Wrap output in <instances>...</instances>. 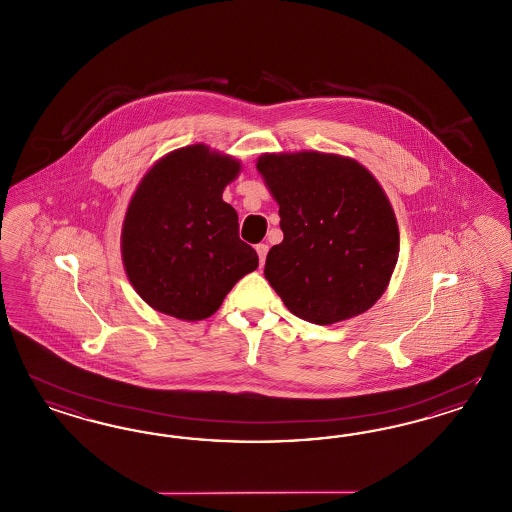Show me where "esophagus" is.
Wrapping results in <instances>:
<instances>
[{"instance_id":"esophagus-1","label":"esophagus","mask_w":512,"mask_h":512,"mask_svg":"<svg viewBox=\"0 0 512 512\" xmlns=\"http://www.w3.org/2000/svg\"><path fill=\"white\" fill-rule=\"evenodd\" d=\"M267 250H269V247H267V245H264V243L256 245V252H258V258H260V265L265 264V256H267Z\"/></svg>"}]
</instances>
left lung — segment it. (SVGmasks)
I'll return each mask as SVG.
<instances>
[{
    "label": "left lung",
    "mask_w": 512,
    "mask_h": 512,
    "mask_svg": "<svg viewBox=\"0 0 512 512\" xmlns=\"http://www.w3.org/2000/svg\"><path fill=\"white\" fill-rule=\"evenodd\" d=\"M279 203L284 239L264 275L290 313L318 326L371 309L399 254L396 213L360 162L328 152H265L256 162Z\"/></svg>",
    "instance_id": "1"
}]
</instances>
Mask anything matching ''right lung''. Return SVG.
<instances>
[{"instance_id": "right-lung-1", "label": "right lung", "mask_w": 512, "mask_h": 512, "mask_svg": "<svg viewBox=\"0 0 512 512\" xmlns=\"http://www.w3.org/2000/svg\"><path fill=\"white\" fill-rule=\"evenodd\" d=\"M241 173L233 156L198 143L150 167L133 192L120 250L135 292L158 313L196 322L218 311L235 282L258 267L222 199Z\"/></svg>"}]
</instances>
